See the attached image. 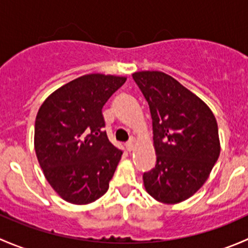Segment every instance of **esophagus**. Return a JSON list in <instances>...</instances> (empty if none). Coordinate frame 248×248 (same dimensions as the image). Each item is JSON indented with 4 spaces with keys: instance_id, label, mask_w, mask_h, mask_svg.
<instances>
[{
    "instance_id": "obj_1",
    "label": "esophagus",
    "mask_w": 248,
    "mask_h": 248,
    "mask_svg": "<svg viewBox=\"0 0 248 248\" xmlns=\"http://www.w3.org/2000/svg\"><path fill=\"white\" fill-rule=\"evenodd\" d=\"M126 147L128 151H132L134 149V139H131L129 141L126 142Z\"/></svg>"
}]
</instances>
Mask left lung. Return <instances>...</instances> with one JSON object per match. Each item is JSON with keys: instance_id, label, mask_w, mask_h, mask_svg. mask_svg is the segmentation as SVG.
Listing matches in <instances>:
<instances>
[{"instance_id": "8db88e82", "label": "left lung", "mask_w": 248, "mask_h": 248, "mask_svg": "<svg viewBox=\"0 0 248 248\" xmlns=\"http://www.w3.org/2000/svg\"><path fill=\"white\" fill-rule=\"evenodd\" d=\"M149 103L156 166L144 172L147 193L163 204L191 198L209 177L221 152L211 109L174 78L158 71L132 74Z\"/></svg>"}]
</instances>
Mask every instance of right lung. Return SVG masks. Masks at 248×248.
Instances as JSON below:
<instances>
[{
    "label": "right lung",
    "mask_w": 248,
    "mask_h": 248,
    "mask_svg": "<svg viewBox=\"0 0 248 248\" xmlns=\"http://www.w3.org/2000/svg\"><path fill=\"white\" fill-rule=\"evenodd\" d=\"M126 79L85 74L52 92L37 112V159L46 181L63 201L86 205L108 191L122 151L103 131L102 109Z\"/></svg>",
    "instance_id": "right-lung-1"
}]
</instances>
